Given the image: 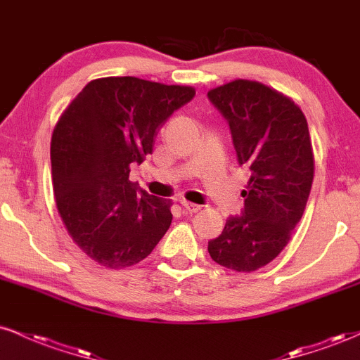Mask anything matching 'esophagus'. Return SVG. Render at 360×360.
Wrapping results in <instances>:
<instances>
[{
    "label": "esophagus",
    "instance_id": "esophagus-1",
    "mask_svg": "<svg viewBox=\"0 0 360 360\" xmlns=\"http://www.w3.org/2000/svg\"><path fill=\"white\" fill-rule=\"evenodd\" d=\"M181 205H183V208H184L188 213H196V212H200V210H201L200 205L191 203V201H183V203H181Z\"/></svg>",
    "mask_w": 360,
    "mask_h": 360
}]
</instances>
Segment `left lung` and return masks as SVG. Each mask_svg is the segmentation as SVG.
Listing matches in <instances>:
<instances>
[{"label":"left lung","instance_id":"1","mask_svg":"<svg viewBox=\"0 0 360 360\" xmlns=\"http://www.w3.org/2000/svg\"><path fill=\"white\" fill-rule=\"evenodd\" d=\"M208 100L229 122L240 166L250 169L242 214L208 242L212 259L237 272L269 264L288 245L311 191L315 159L303 111L257 81L214 88Z\"/></svg>","mask_w":360,"mask_h":360}]
</instances>
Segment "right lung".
<instances>
[{
  "label": "right lung",
  "mask_w": 360,
  "mask_h": 360,
  "mask_svg": "<svg viewBox=\"0 0 360 360\" xmlns=\"http://www.w3.org/2000/svg\"><path fill=\"white\" fill-rule=\"evenodd\" d=\"M194 93L191 86L101 77L82 88L53 128L57 210L72 240L100 266L139 264L171 226V200L152 196L128 176L152 154L159 128Z\"/></svg>",
  "instance_id": "obj_1"
}]
</instances>
